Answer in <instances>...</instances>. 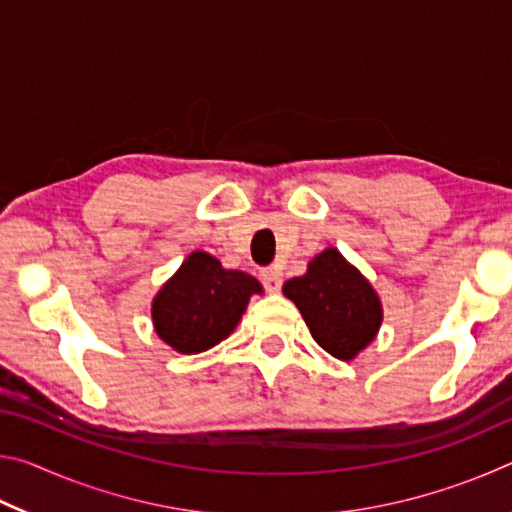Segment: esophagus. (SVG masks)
I'll list each match as a JSON object with an SVG mask.
<instances>
[{
	"mask_svg": "<svg viewBox=\"0 0 512 512\" xmlns=\"http://www.w3.org/2000/svg\"><path fill=\"white\" fill-rule=\"evenodd\" d=\"M262 284H264V289L266 291H271V293H277L280 291V287H282V273H280V268L277 266H268V268H264L262 271Z\"/></svg>",
	"mask_w": 512,
	"mask_h": 512,
	"instance_id": "1",
	"label": "esophagus"
}]
</instances>
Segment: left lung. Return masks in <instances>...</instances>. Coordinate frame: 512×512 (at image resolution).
Returning a JSON list of instances; mask_svg holds the SVG:
<instances>
[{
  "label": "left lung",
  "mask_w": 512,
  "mask_h": 512,
  "mask_svg": "<svg viewBox=\"0 0 512 512\" xmlns=\"http://www.w3.org/2000/svg\"><path fill=\"white\" fill-rule=\"evenodd\" d=\"M314 341L336 359L350 361L372 343L381 325V302L370 282L336 248L311 259L307 273L284 282Z\"/></svg>",
  "instance_id": "1"
}]
</instances>
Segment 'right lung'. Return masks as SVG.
Masks as SVG:
<instances>
[{
    "label": "right lung",
    "instance_id": "add662e5",
    "mask_svg": "<svg viewBox=\"0 0 512 512\" xmlns=\"http://www.w3.org/2000/svg\"><path fill=\"white\" fill-rule=\"evenodd\" d=\"M253 293H262L253 275L196 250L153 298L155 332L176 352H205L228 339Z\"/></svg>",
    "mask_w": 512,
    "mask_h": 512
}]
</instances>
